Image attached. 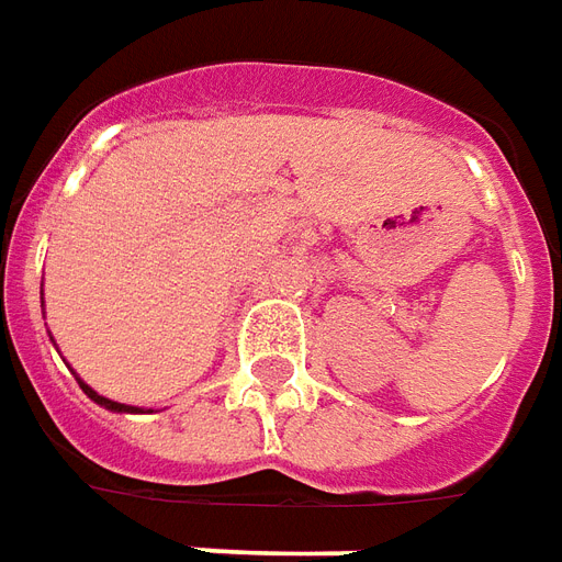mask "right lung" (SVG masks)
<instances>
[{
  "label": "right lung",
  "mask_w": 562,
  "mask_h": 562,
  "mask_svg": "<svg viewBox=\"0 0 562 562\" xmlns=\"http://www.w3.org/2000/svg\"><path fill=\"white\" fill-rule=\"evenodd\" d=\"M42 304H44V301H42ZM50 340H54V337H50ZM54 346H56V342H54ZM75 379H78V385H80V389H83V394H87V397H90L92 403H99V406H104V409H111V413H128V415H132V413H144V409H138V406H126V403L108 401V397H102L99 391H92L90 385H87V382H83V379L78 376V373H75ZM147 413H153V409H147Z\"/></svg>",
  "instance_id": "obj_1"
}]
</instances>
